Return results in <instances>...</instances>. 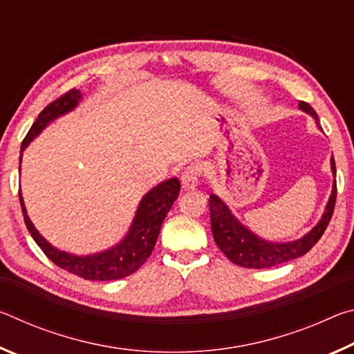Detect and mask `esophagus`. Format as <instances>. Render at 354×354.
Returning a JSON list of instances; mask_svg holds the SVG:
<instances>
[{"instance_id":"1","label":"esophagus","mask_w":354,"mask_h":354,"mask_svg":"<svg viewBox=\"0 0 354 354\" xmlns=\"http://www.w3.org/2000/svg\"><path fill=\"white\" fill-rule=\"evenodd\" d=\"M198 179H200V169L198 165L195 164H190L184 169L183 175H181V184L184 189H194L196 187V184H198Z\"/></svg>"}]
</instances>
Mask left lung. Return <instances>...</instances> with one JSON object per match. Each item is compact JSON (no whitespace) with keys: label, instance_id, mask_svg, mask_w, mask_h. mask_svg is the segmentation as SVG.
Returning <instances> with one entry per match:
<instances>
[{"label":"left lung","instance_id":"1","mask_svg":"<svg viewBox=\"0 0 354 354\" xmlns=\"http://www.w3.org/2000/svg\"><path fill=\"white\" fill-rule=\"evenodd\" d=\"M299 109L310 113L315 118V123L319 124V117L310 104L299 101ZM331 169L335 175V162L331 158ZM335 198H337V185L334 181V187L329 196V201L323 214L322 220L317 223L314 230H310L306 236L298 239L295 242L287 243H273L266 242L248 231L243 225L239 223L234 215L230 212V209L221 201L217 195L209 196V211H211V227L215 243L223 251V254L231 262L237 263L241 267L247 268H268L278 263H284L287 261L297 259V257L306 254L314 245L320 241L323 232L329 225V220L333 217Z\"/></svg>","mask_w":354,"mask_h":354}]
</instances>
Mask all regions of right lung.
Listing matches in <instances>:
<instances>
[{
  "label": "right lung",
  "mask_w": 354,
  "mask_h": 354,
  "mask_svg": "<svg viewBox=\"0 0 354 354\" xmlns=\"http://www.w3.org/2000/svg\"><path fill=\"white\" fill-rule=\"evenodd\" d=\"M81 100V93L76 88H71L62 97L53 101L48 104L44 111L39 113L37 120L29 129L25 139L21 142V153L29 142H31L35 136H37L41 129H44L51 120L57 118L59 115L70 112ZM179 184L178 178H171L169 181L160 183L158 187L149 190L148 194L143 196L139 209H137L136 217L133 221V226L128 232V236L120 242L117 247H113L103 253L92 254V256H75L68 254L65 251H61L48 243L44 237L39 234L34 225L29 220L26 214L25 203H23L21 192L19 190L20 205L23 211V218H25V225L28 231L31 232L35 243L39 245L44 251L48 259L53 261L57 267L64 268L70 273L81 277L84 279L91 281H112L120 279L124 277H129L131 273L143 266L158 241L160 226L165 220V215L173 206V203L178 198Z\"/></svg>",
  "instance_id": "1"
}]
</instances>
